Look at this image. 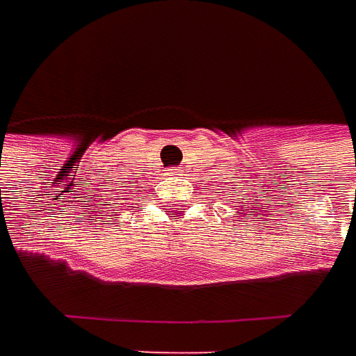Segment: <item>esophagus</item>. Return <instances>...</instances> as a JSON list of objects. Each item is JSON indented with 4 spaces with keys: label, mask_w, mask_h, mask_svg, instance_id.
I'll use <instances>...</instances> for the list:
<instances>
[{
    "label": "esophagus",
    "mask_w": 356,
    "mask_h": 356,
    "mask_svg": "<svg viewBox=\"0 0 356 356\" xmlns=\"http://www.w3.org/2000/svg\"><path fill=\"white\" fill-rule=\"evenodd\" d=\"M168 176H180V168H170V170H168Z\"/></svg>",
    "instance_id": "obj_1"
}]
</instances>
